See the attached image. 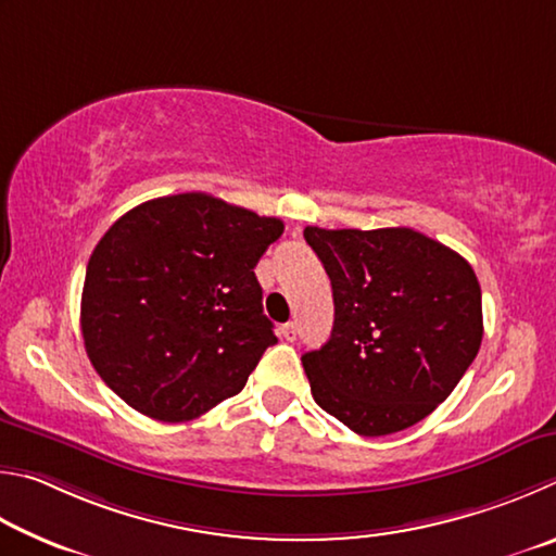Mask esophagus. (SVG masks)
Listing matches in <instances>:
<instances>
[{"label": "esophagus", "mask_w": 556, "mask_h": 556, "mask_svg": "<svg viewBox=\"0 0 556 556\" xmlns=\"http://www.w3.org/2000/svg\"><path fill=\"white\" fill-rule=\"evenodd\" d=\"M280 337H283L286 342H295V339H298V327H295V323H288V325L280 327Z\"/></svg>", "instance_id": "34e87169"}]
</instances>
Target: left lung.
<instances>
[{
	"label": "left lung",
	"instance_id": "obj_1",
	"mask_svg": "<svg viewBox=\"0 0 556 556\" xmlns=\"http://www.w3.org/2000/svg\"><path fill=\"white\" fill-rule=\"evenodd\" d=\"M334 295V329L303 366L315 403L349 430H407L444 403L479 354L481 286L425 233L305 227Z\"/></svg>",
	"mask_w": 556,
	"mask_h": 556
}]
</instances>
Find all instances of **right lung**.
Here are the masks:
<instances>
[{"label": "right lung", "mask_w": 556, "mask_h": 556, "mask_svg": "<svg viewBox=\"0 0 556 556\" xmlns=\"http://www.w3.org/2000/svg\"><path fill=\"white\" fill-rule=\"evenodd\" d=\"M280 233V219L207 192L149 200L116 219L87 263L80 305L102 381L161 422L237 395L278 342L253 268Z\"/></svg>", "instance_id": "obj_1"}]
</instances>
